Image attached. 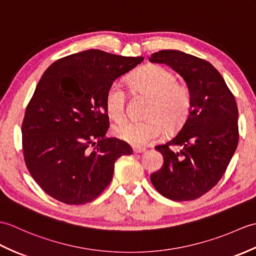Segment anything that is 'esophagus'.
Wrapping results in <instances>:
<instances>
[{
	"mask_svg": "<svg viewBox=\"0 0 256 256\" xmlns=\"http://www.w3.org/2000/svg\"><path fill=\"white\" fill-rule=\"evenodd\" d=\"M133 152L135 154H142L144 152H146V150L143 148H133Z\"/></svg>",
	"mask_w": 256,
	"mask_h": 256,
	"instance_id": "obj_1",
	"label": "esophagus"
}]
</instances>
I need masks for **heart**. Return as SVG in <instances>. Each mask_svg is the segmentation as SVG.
<instances>
[{
    "label": "heart",
    "mask_w": 256,
    "mask_h": 256,
    "mask_svg": "<svg viewBox=\"0 0 256 256\" xmlns=\"http://www.w3.org/2000/svg\"><path fill=\"white\" fill-rule=\"evenodd\" d=\"M130 86L140 94L150 96L143 121L125 120L113 126L120 140L135 146L148 145L158 140L165 128L172 130L187 116L192 96L187 84L178 82L176 74L160 64H148L135 72ZM106 106L110 116L121 120L126 114V94L118 82L106 91Z\"/></svg>",
    "instance_id": "1"
}]
</instances>
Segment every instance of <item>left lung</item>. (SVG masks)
Instances as JSON below:
<instances>
[{
    "mask_svg": "<svg viewBox=\"0 0 256 256\" xmlns=\"http://www.w3.org/2000/svg\"><path fill=\"white\" fill-rule=\"evenodd\" d=\"M150 62L176 70L192 96L180 131L155 146L164 157V165L152 174V184L170 200L198 199L219 182L236 150V98L218 70L204 59L168 50L154 52Z\"/></svg>",
    "mask_w": 256,
    "mask_h": 256,
    "instance_id": "left-lung-1",
    "label": "left lung"
}]
</instances>
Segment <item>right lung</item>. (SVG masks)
<instances>
[{"mask_svg":"<svg viewBox=\"0 0 256 256\" xmlns=\"http://www.w3.org/2000/svg\"><path fill=\"white\" fill-rule=\"evenodd\" d=\"M143 60L89 50L58 59L42 76L26 106L22 145L27 170L50 197L91 202L111 182L116 160L133 153L124 140L106 138V94Z\"/></svg>","mask_w":256,"mask_h":256,"instance_id":"1","label":"right lung"}]
</instances>
